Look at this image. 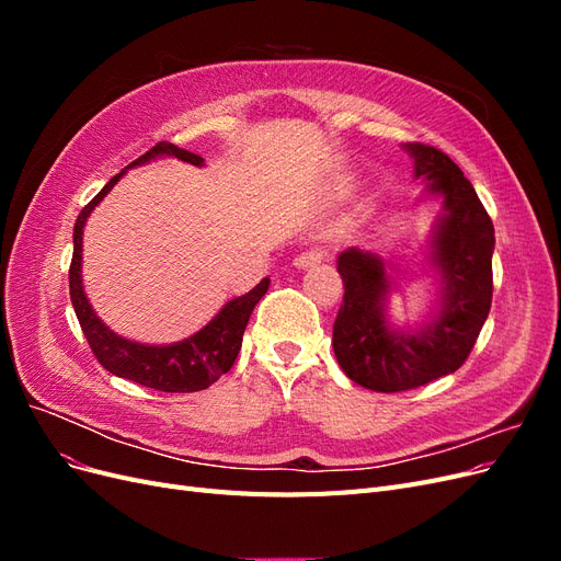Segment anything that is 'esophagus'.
I'll use <instances>...</instances> for the list:
<instances>
[{"label":"esophagus","instance_id":"34e87169","mask_svg":"<svg viewBox=\"0 0 561 561\" xmlns=\"http://www.w3.org/2000/svg\"><path fill=\"white\" fill-rule=\"evenodd\" d=\"M325 257H328V252L322 250V248H307V250L299 252L297 257H295V266L297 268H309V266L320 264Z\"/></svg>","mask_w":561,"mask_h":561}]
</instances>
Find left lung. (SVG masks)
I'll return each mask as SVG.
<instances>
[{"instance_id":"1","label":"left lung","mask_w":561,"mask_h":561,"mask_svg":"<svg viewBox=\"0 0 561 561\" xmlns=\"http://www.w3.org/2000/svg\"><path fill=\"white\" fill-rule=\"evenodd\" d=\"M414 178L426 180V196H443L431 236L428 260L439 276L433 316L414 330L393 328L386 301L396 266L379 254L348 248L336 257L344 301L336 313L332 346L344 375L377 393H400L447 377L466 363L491 309L494 225L482 201L445 151L407 142Z\"/></svg>"}]
</instances>
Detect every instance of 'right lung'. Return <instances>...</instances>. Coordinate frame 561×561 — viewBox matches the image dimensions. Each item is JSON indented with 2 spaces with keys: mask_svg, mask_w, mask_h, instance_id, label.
Returning a JSON list of instances; mask_svg holds the SVG:
<instances>
[{
  "mask_svg": "<svg viewBox=\"0 0 561 561\" xmlns=\"http://www.w3.org/2000/svg\"><path fill=\"white\" fill-rule=\"evenodd\" d=\"M159 157H175L192 165H203V159L198 154H192V151L180 149L171 142H159L138 161H133L128 168L147 163ZM128 168H124L122 173L114 175L77 217L75 252H72V264H70L72 307L79 318L83 336H87V342L98 363L107 371H112L114 377H122L154 390H163V393H194V390L208 388L231 369V365L236 363V355L241 351L243 332L250 320V313L254 307H257V301L266 295L271 280L264 278L260 285H254L248 295L227 301L222 311H219L206 328H201L196 334L186 336L175 344H168V346L138 344V342H130V339L122 334L112 332L105 322L95 316L87 293H83V283H81L83 239L81 236H83V227H87L89 215L95 210L98 203L112 192V186L126 175Z\"/></svg>",
  "mask_w": 561,
  "mask_h": 561,
  "instance_id": "add662e5",
  "label": "right lung"
}]
</instances>
